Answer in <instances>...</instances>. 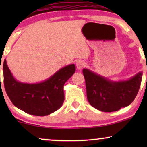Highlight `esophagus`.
<instances>
[{
	"label": "esophagus",
	"mask_w": 147,
	"mask_h": 147,
	"mask_svg": "<svg viewBox=\"0 0 147 147\" xmlns=\"http://www.w3.org/2000/svg\"><path fill=\"white\" fill-rule=\"evenodd\" d=\"M86 64L85 62L84 61H82V60H79L78 61H77V63H76V65H77V68L79 69H82L83 68H84V67L86 66Z\"/></svg>",
	"instance_id": "obj_1"
}]
</instances>
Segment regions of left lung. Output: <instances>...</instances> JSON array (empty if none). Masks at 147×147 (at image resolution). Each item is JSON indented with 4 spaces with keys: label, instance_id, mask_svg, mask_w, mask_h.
Returning a JSON list of instances; mask_svg holds the SVG:
<instances>
[{
    "label": "left lung",
    "instance_id": "left-lung-1",
    "mask_svg": "<svg viewBox=\"0 0 147 147\" xmlns=\"http://www.w3.org/2000/svg\"><path fill=\"white\" fill-rule=\"evenodd\" d=\"M87 98L92 106L103 112L117 111L133 102L140 86L142 72L126 81L112 82L84 69Z\"/></svg>",
    "mask_w": 147,
    "mask_h": 147
}]
</instances>
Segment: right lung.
I'll return each instance as SVG.
<instances>
[{
    "instance_id": "right-lung-1",
    "label": "right lung",
    "mask_w": 147,
    "mask_h": 147,
    "mask_svg": "<svg viewBox=\"0 0 147 147\" xmlns=\"http://www.w3.org/2000/svg\"><path fill=\"white\" fill-rule=\"evenodd\" d=\"M3 68L5 89L11 102L21 111L36 116L48 115L60 109L64 101V84L75 72V64H71L44 82L27 84L14 78L5 59Z\"/></svg>"
}]
</instances>
